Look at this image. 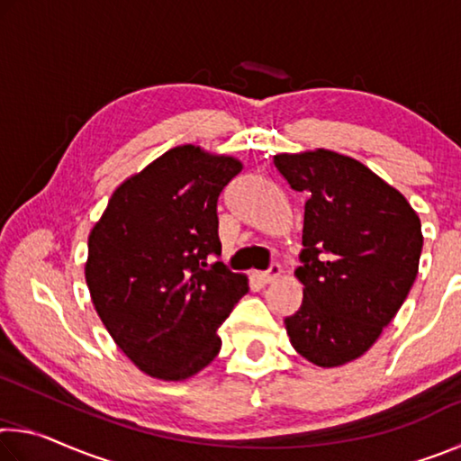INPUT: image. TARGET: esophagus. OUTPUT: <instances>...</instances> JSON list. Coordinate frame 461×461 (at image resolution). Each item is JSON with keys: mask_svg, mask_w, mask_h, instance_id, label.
<instances>
[{"mask_svg": "<svg viewBox=\"0 0 461 461\" xmlns=\"http://www.w3.org/2000/svg\"><path fill=\"white\" fill-rule=\"evenodd\" d=\"M278 275H280L278 264H270V268L267 272H254L252 278L258 280L260 285H268V283H272V280H276Z\"/></svg>", "mask_w": 461, "mask_h": 461, "instance_id": "1", "label": "esophagus"}]
</instances>
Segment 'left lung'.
Wrapping results in <instances>:
<instances>
[{"label":"left lung","instance_id":"left-lung-1","mask_svg":"<svg viewBox=\"0 0 461 461\" xmlns=\"http://www.w3.org/2000/svg\"><path fill=\"white\" fill-rule=\"evenodd\" d=\"M275 167L307 194L294 272L303 303L286 333L305 360L335 368L368 352L407 299L423 249L419 215L349 156L319 148L276 154Z\"/></svg>","mask_w":461,"mask_h":461}]
</instances>
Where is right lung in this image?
I'll list each match as a JSON object with an SVG mask.
<instances>
[{
    "mask_svg": "<svg viewBox=\"0 0 461 461\" xmlns=\"http://www.w3.org/2000/svg\"><path fill=\"white\" fill-rule=\"evenodd\" d=\"M233 156L176 146L113 191L89 233L85 278L97 315L140 370L185 380L220 354V327L248 293L223 262L217 199Z\"/></svg>",
    "mask_w": 461,
    "mask_h": 461,
    "instance_id": "obj_1",
    "label": "right lung"
}]
</instances>
